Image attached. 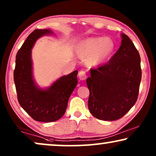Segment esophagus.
<instances>
[{"label": "esophagus", "mask_w": 156, "mask_h": 156, "mask_svg": "<svg viewBox=\"0 0 156 156\" xmlns=\"http://www.w3.org/2000/svg\"><path fill=\"white\" fill-rule=\"evenodd\" d=\"M78 76H79V78H80V80H85L87 78L86 72H85L84 71H83V70H81V71L79 72Z\"/></svg>", "instance_id": "esophagus-1"}]
</instances>
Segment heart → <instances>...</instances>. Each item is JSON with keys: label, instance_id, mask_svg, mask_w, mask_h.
<instances>
[{"label": "heart", "instance_id": "heart-1", "mask_svg": "<svg viewBox=\"0 0 156 156\" xmlns=\"http://www.w3.org/2000/svg\"><path fill=\"white\" fill-rule=\"evenodd\" d=\"M115 44L110 38L93 37L82 42L77 48V53L91 66L103 63L114 50Z\"/></svg>", "mask_w": 156, "mask_h": 156}]
</instances>
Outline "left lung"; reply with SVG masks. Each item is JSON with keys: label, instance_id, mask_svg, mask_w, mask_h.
I'll list each match as a JSON object with an SVG mask.
<instances>
[{"label": "left lung", "instance_id": "1", "mask_svg": "<svg viewBox=\"0 0 156 156\" xmlns=\"http://www.w3.org/2000/svg\"><path fill=\"white\" fill-rule=\"evenodd\" d=\"M121 46L109 62L91 69L87 80L88 107L95 118L115 121L123 117L137 101L140 80V57L133 42L121 34Z\"/></svg>", "mask_w": 156, "mask_h": 156}]
</instances>
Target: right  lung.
Masks as SVG:
<instances>
[{"mask_svg":"<svg viewBox=\"0 0 156 156\" xmlns=\"http://www.w3.org/2000/svg\"><path fill=\"white\" fill-rule=\"evenodd\" d=\"M53 34L49 29L35 30L16 55L14 82L19 104L34 120L52 122L62 117L68 100L77 84V70L61 76L50 87L41 89L33 75L32 48L42 36Z\"/></svg>","mask_w":156,"mask_h":156,"instance_id":"1","label":"right lung"}]
</instances>
